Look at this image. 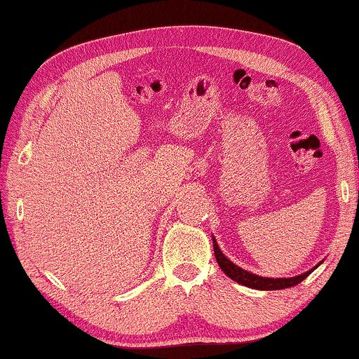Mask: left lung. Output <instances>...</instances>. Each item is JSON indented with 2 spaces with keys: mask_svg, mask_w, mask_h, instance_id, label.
<instances>
[{
  "mask_svg": "<svg viewBox=\"0 0 359 359\" xmlns=\"http://www.w3.org/2000/svg\"><path fill=\"white\" fill-rule=\"evenodd\" d=\"M212 245H214V255H216L217 264L222 269V272L226 273L227 277L232 278V280L242 283V285L250 287V288H257V290H282V288H288L297 285L302 280H305L306 277L310 276V272L302 273V276L297 277H290V278H267V277H259L254 276L244 269L237 267L236 264H232L229 259H226V255L219 250V245L216 244V241L212 239Z\"/></svg>",
  "mask_w": 359,
  "mask_h": 359,
  "instance_id": "obj_1",
  "label": "left lung"
}]
</instances>
